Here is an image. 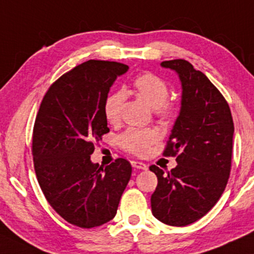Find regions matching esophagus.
Here are the masks:
<instances>
[{
  "mask_svg": "<svg viewBox=\"0 0 254 254\" xmlns=\"http://www.w3.org/2000/svg\"><path fill=\"white\" fill-rule=\"evenodd\" d=\"M131 166L135 168V169H139V170L148 169L146 164L143 163V162H139V161H131Z\"/></svg>",
  "mask_w": 254,
  "mask_h": 254,
  "instance_id": "esophagus-1",
  "label": "esophagus"
}]
</instances>
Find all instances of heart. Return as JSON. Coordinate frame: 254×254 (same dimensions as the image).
Wrapping results in <instances>:
<instances>
[{
	"mask_svg": "<svg viewBox=\"0 0 254 254\" xmlns=\"http://www.w3.org/2000/svg\"><path fill=\"white\" fill-rule=\"evenodd\" d=\"M131 92L154 109L156 116L163 121H168L175 115V108L167 100L169 97V86L163 79L154 73H144L137 77L131 84ZM124 102L125 93L123 91H116L106 97L104 103V115L110 124L116 125L121 122ZM158 139L160 132L156 129L131 127L121 136V145L130 154L144 156L148 154L150 146Z\"/></svg>",
	"mask_w": 254,
	"mask_h": 254,
	"instance_id": "b5f03b06",
	"label": "heart"
}]
</instances>
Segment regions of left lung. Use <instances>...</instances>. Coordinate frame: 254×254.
Instances as JSON below:
<instances>
[{
    "instance_id": "obj_1",
    "label": "left lung",
    "mask_w": 254,
    "mask_h": 254,
    "mask_svg": "<svg viewBox=\"0 0 254 254\" xmlns=\"http://www.w3.org/2000/svg\"><path fill=\"white\" fill-rule=\"evenodd\" d=\"M179 75L181 109L164 156L177 166L164 173L156 166L157 187L151 195L155 218L170 226H187L214 207L231 173L234 124L230 106L202 72L183 59L161 63Z\"/></svg>"
}]
</instances>
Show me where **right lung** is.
Masks as SVG:
<instances>
[{
	"instance_id": "1",
	"label": "right lung",
	"mask_w": 254,
	"mask_h": 254,
	"mask_svg": "<svg viewBox=\"0 0 254 254\" xmlns=\"http://www.w3.org/2000/svg\"><path fill=\"white\" fill-rule=\"evenodd\" d=\"M129 66L88 60L58 79L45 94L33 129V160L42 193L53 209L81 228L115 218L130 181L129 161L93 163V142L108 133L104 103Z\"/></svg>"
}]
</instances>
